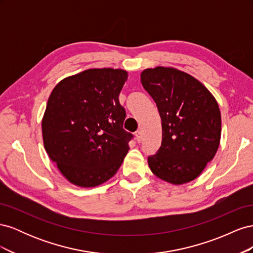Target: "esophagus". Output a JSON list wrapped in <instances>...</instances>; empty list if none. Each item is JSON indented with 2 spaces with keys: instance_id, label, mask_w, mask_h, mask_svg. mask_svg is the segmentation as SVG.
Instances as JSON below:
<instances>
[{
  "instance_id": "esophagus-1",
  "label": "esophagus",
  "mask_w": 253,
  "mask_h": 253,
  "mask_svg": "<svg viewBox=\"0 0 253 253\" xmlns=\"http://www.w3.org/2000/svg\"><path fill=\"white\" fill-rule=\"evenodd\" d=\"M135 136H136V140H137V142H140L141 141V131H136V133H135Z\"/></svg>"
}]
</instances>
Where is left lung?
<instances>
[{"instance_id":"obj_1","label":"left lung","mask_w":253,"mask_h":253,"mask_svg":"<svg viewBox=\"0 0 253 253\" xmlns=\"http://www.w3.org/2000/svg\"><path fill=\"white\" fill-rule=\"evenodd\" d=\"M162 118V145L148 157L151 171L174 185L195 179L213 159L220 140V112L203 84L186 73L158 66L140 75Z\"/></svg>"}]
</instances>
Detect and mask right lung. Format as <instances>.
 <instances>
[{"mask_svg": "<svg viewBox=\"0 0 253 253\" xmlns=\"http://www.w3.org/2000/svg\"><path fill=\"white\" fill-rule=\"evenodd\" d=\"M127 73L91 68L59 82L42 120L44 147L74 185L95 187L120 168L133 134L124 129L126 113L119 94Z\"/></svg>", "mask_w": 253, "mask_h": 253, "instance_id": "obj_1", "label": "right lung"}]
</instances>
